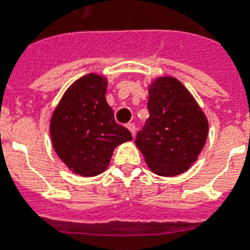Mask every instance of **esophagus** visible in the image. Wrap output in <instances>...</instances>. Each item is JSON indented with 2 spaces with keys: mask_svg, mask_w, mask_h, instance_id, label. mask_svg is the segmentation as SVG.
Masks as SVG:
<instances>
[{
  "mask_svg": "<svg viewBox=\"0 0 250 250\" xmlns=\"http://www.w3.org/2000/svg\"><path fill=\"white\" fill-rule=\"evenodd\" d=\"M127 128H128V131L131 132V135L135 137V133H136V128H135V125H132V123H128V125H127Z\"/></svg>",
  "mask_w": 250,
  "mask_h": 250,
  "instance_id": "34e87169",
  "label": "esophagus"
}]
</instances>
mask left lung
Returning <instances> with one entry per match:
<instances>
[{"instance_id": "obj_1", "label": "left lung", "mask_w": 250, "mask_h": 250, "mask_svg": "<svg viewBox=\"0 0 250 250\" xmlns=\"http://www.w3.org/2000/svg\"><path fill=\"white\" fill-rule=\"evenodd\" d=\"M149 118L137 133V149L152 172L176 176L197 161L205 146L209 122L189 90L174 76L148 85Z\"/></svg>"}]
</instances>
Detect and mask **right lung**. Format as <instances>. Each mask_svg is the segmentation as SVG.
Here are the masks:
<instances>
[{
	"label": "right lung",
	"instance_id": "obj_1",
	"mask_svg": "<svg viewBox=\"0 0 250 250\" xmlns=\"http://www.w3.org/2000/svg\"><path fill=\"white\" fill-rule=\"evenodd\" d=\"M106 90L105 76L86 74L68 86L50 118L49 132L57 156L84 178L102 174L114 149L132 140L128 129L115 123Z\"/></svg>",
	"mask_w": 250,
	"mask_h": 250
}]
</instances>
